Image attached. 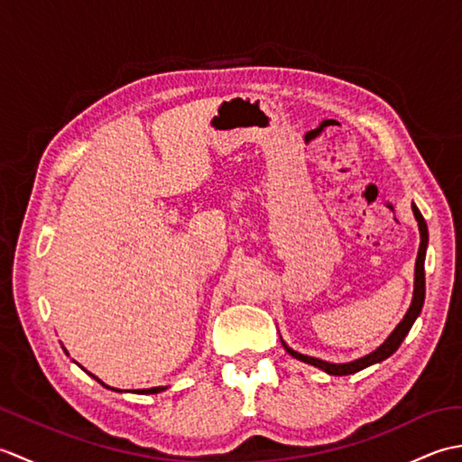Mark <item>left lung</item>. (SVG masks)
Returning a JSON list of instances; mask_svg holds the SVG:
<instances>
[{
	"label": "left lung",
	"mask_w": 462,
	"mask_h": 462,
	"mask_svg": "<svg viewBox=\"0 0 462 462\" xmlns=\"http://www.w3.org/2000/svg\"><path fill=\"white\" fill-rule=\"evenodd\" d=\"M413 212H415V218L419 222V232H420V246H419L417 263H415V291H413V301H411V308L405 313L403 321H401L395 328V331L391 333V336L385 339V343L379 346L375 351L369 353V356H365V357L351 361V363H328V361H321V359L310 357V356H301V353L293 351L291 347H288L286 343L282 341L283 347H286V351L291 357H296L303 363H310V365H313V367H319L326 373H329V375H351V373L365 369V367L373 365V363L387 359L389 356H393V353L399 349V346L403 343L411 326H413L415 319L419 318L420 308H423V301H425V252H427V242H429V230H427V222L423 218V214L419 212L415 204H413Z\"/></svg>",
	"instance_id": "8db88e82"
}]
</instances>
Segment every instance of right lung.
<instances>
[{
    "label": "right lung",
    "instance_id": "obj_1",
    "mask_svg": "<svg viewBox=\"0 0 462 462\" xmlns=\"http://www.w3.org/2000/svg\"><path fill=\"white\" fill-rule=\"evenodd\" d=\"M166 387H152V389H141L139 391V393H146V395H149V393H161V391H164Z\"/></svg>",
    "mask_w": 462,
    "mask_h": 462
}]
</instances>
